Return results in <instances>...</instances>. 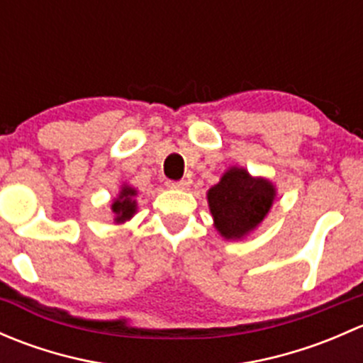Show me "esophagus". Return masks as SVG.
Masks as SVG:
<instances>
[{"label": "esophagus", "instance_id": "obj_1", "mask_svg": "<svg viewBox=\"0 0 363 363\" xmlns=\"http://www.w3.org/2000/svg\"><path fill=\"white\" fill-rule=\"evenodd\" d=\"M167 188L179 189V191H186V189H189V182L184 181V179H182V181H168Z\"/></svg>", "mask_w": 363, "mask_h": 363}]
</instances>
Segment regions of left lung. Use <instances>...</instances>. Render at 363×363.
<instances>
[{"instance_id": "1", "label": "left lung", "mask_w": 363, "mask_h": 363, "mask_svg": "<svg viewBox=\"0 0 363 363\" xmlns=\"http://www.w3.org/2000/svg\"><path fill=\"white\" fill-rule=\"evenodd\" d=\"M276 196L272 181L233 164L207 191L214 228L225 240L246 239L269 216Z\"/></svg>"}]
</instances>
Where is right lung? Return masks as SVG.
I'll return each instance as SVG.
<instances>
[{"instance_id": "1", "label": "right lung", "mask_w": 363, "mask_h": 363, "mask_svg": "<svg viewBox=\"0 0 363 363\" xmlns=\"http://www.w3.org/2000/svg\"><path fill=\"white\" fill-rule=\"evenodd\" d=\"M138 191L133 188V186L126 184L124 182L121 186L119 193H117L116 199L112 200V212H113V223L116 225H123V223L130 221L135 214H137L138 202H137Z\"/></svg>"}]
</instances>
